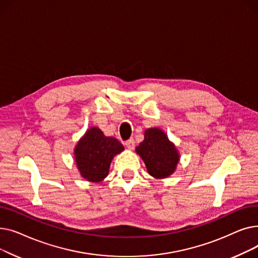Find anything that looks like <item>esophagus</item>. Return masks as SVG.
<instances>
[{
  "mask_svg": "<svg viewBox=\"0 0 258 258\" xmlns=\"http://www.w3.org/2000/svg\"><path fill=\"white\" fill-rule=\"evenodd\" d=\"M125 146L128 148V150H133V148L135 147V140L133 138L128 139L126 142H125Z\"/></svg>",
  "mask_w": 258,
  "mask_h": 258,
  "instance_id": "obj_1",
  "label": "esophagus"
}]
</instances>
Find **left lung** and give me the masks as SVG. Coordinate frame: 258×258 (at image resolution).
Wrapping results in <instances>:
<instances>
[{"label":"left lung","mask_w":258,"mask_h":258,"mask_svg":"<svg viewBox=\"0 0 258 258\" xmlns=\"http://www.w3.org/2000/svg\"><path fill=\"white\" fill-rule=\"evenodd\" d=\"M136 153L143 160L148 174L157 180L171 175L181 158L177 146L159 127L145 130L144 140L136 147Z\"/></svg>","instance_id":"left-lung-1"}]
</instances>
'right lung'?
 <instances>
[{"mask_svg":"<svg viewBox=\"0 0 258 258\" xmlns=\"http://www.w3.org/2000/svg\"><path fill=\"white\" fill-rule=\"evenodd\" d=\"M124 151L116 138L106 137L100 128L87 130L74 147V159L81 177L92 183L103 181L114 157Z\"/></svg>","mask_w":258,"mask_h":258,"instance_id":"add662e5","label":"right lung"}]
</instances>
